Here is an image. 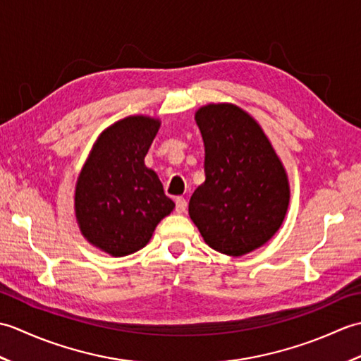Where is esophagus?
I'll use <instances>...</instances> for the list:
<instances>
[{
    "label": "esophagus",
    "instance_id": "34e87169",
    "mask_svg": "<svg viewBox=\"0 0 361 361\" xmlns=\"http://www.w3.org/2000/svg\"><path fill=\"white\" fill-rule=\"evenodd\" d=\"M186 206H188V202L185 197H176L175 198V209L176 212H185L186 211Z\"/></svg>",
    "mask_w": 361,
    "mask_h": 361
}]
</instances>
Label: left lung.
I'll return each instance as SVG.
<instances>
[{
  "label": "left lung",
  "mask_w": 361,
  "mask_h": 361,
  "mask_svg": "<svg viewBox=\"0 0 361 361\" xmlns=\"http://www.w3.org/2000/svg\"><path fill=\"white\" fill-rule=\"evenodd\" d=\"M195 121L206 180L190 197L189 216L211 248L247 255L270 240L286 217V171L262 128L239 106L206 105Z\"/></svg>",
  "instance_id": "obj_1"
}]
</instances>
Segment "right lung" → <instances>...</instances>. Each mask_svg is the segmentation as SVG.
<instances>
[{"instance_id":"1","label":"right lung","mask_w":361,"mask_h":361,"mask_svg":"<svg viewBox=\"0 0 361 361\" xmlns=\"http://www.w3.org/2000/svg\"><path fill=\"white\" fill-rule=\"evenodd\" d=\"M159 121L130 116L99 136L75 186V217L82 234L111 256L122 257L150 240L175 203L158 175L145 167Z\"/></svg>"}]
</instances>
